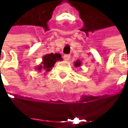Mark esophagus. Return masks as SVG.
Wrapping results in <instances>:
<instances>
[{
  "label": "esophagus",
  "mask_w": 128,
  "mask_h": 128,
  "mask_svg": "<svg viewBox=\"0 0 128 128\" xmlns=\"http://www.w3.org/2000/svg\"><path fill=\"white\" fill-rule=\"evenodd\" d=\"M70 58V55H64V59L66 62L69 61Z\"/></svg>",
  "instance_id": "obj_1"
}]
</instances>
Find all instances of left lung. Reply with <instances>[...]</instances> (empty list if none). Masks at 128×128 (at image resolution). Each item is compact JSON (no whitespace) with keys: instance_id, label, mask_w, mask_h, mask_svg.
Returning <instances> with one entry per match:
<instances>
[{"instance_id":"left-lung-1","label":"left lung","mask_w":128,"mask_h":128,"mask_svg":"<svg viewBox=\"0 0 128 128\" xmlns=\"http://www.w3.org/2000/svg\"><path fill=\"white\" fill-rule=\"evenodd\" d=\"M81 65H82V62H81L79 60H77L76 62H74V66H75L76 67H80Z\"/></svg>"}]
</instances>
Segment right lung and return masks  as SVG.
<instances>
[{
	"instance_id": "1",
	"label": "right lung",
	"mask_w": 128,
	"mask_h": 128,
	"mask_svg": "<svg viewBox=\"0 0 128 128\" xmlns=\"http://www.w3.org/2000/svg\"><path fill=\"white\" fill-rule=\"evenodd\" d=\"M62 60L63 59L62 58V55L59 53L46 54L43 56L41 64L38 65L36 69V70L38 71V72H40L42 70L46 71L45 72H48L52 69L56 62L62 61Z\"/></svg>"
}]
</instances>
